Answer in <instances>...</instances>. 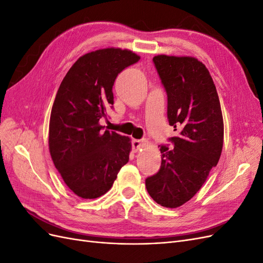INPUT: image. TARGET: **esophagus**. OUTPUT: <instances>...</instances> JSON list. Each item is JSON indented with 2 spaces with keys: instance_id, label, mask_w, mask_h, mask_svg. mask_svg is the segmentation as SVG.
<instances>
[{
  "instance_id": "esophagus-1",
  "label": "esophagus",
  "mask_w": 263,
  "mask_h": 263,
  "mask_svg": "<svg viewBox=\"0 0 263 263\" xmlns=\"http://www.w3.org/2000/svg\"><path fill=\"white\" fill-rule=\"evenodd\" d=\"M132 145H133L134 151H138V150L142 149V148H144V147L146 146V145H145V141L141 140V139H133Z\"/></svg>"
}]
</instances>
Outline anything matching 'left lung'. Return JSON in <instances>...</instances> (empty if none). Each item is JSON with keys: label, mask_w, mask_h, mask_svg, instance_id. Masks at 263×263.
I'll return each mask as SVG.
<instances>
[{"label": "left lung", "mask_w": 263, "mask_h": 263, "mask_svg": "<svg viewBox=\"0 0 263 263\" xmlns=\"http://www.w3.org/2000/svg\"><path fill=\"white\" fill-rule=\"evenodd\" d=\"M156 69L168 95V119L179 137L160 147L161 166L146 179L153 200L176 209L192 198L217 164L224 144L220 102L210 71L190 55L158 54Z\"/></svg>", "instance_id": "1"}]
</instances>
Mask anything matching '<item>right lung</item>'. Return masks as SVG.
I'll list each match as a JSON object with an SVG mask.
<instances>
[{"mask_svg": "<svg viewBox=\"0 0 263 263\" xmlns=\"http://www.w3.org/2000/svg\"><path fill=\"white\" fill-rule=\"evenodd\" d=\"M139 59L132 50L114 47L87 52L59 86L49 121V153L66 185L79 197L104 195L129 160L130 138L103 132L100 119L114 104L116 77Z\"/></svg>", "mask_w": 263, "mask_h": 263, "instance_id": "right-lung-1", "label": "right lung"}]
</instances>
